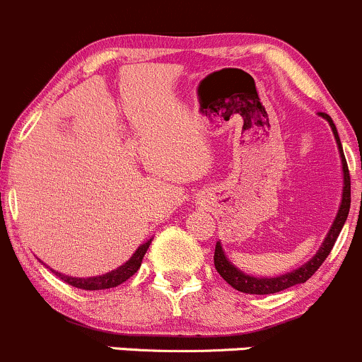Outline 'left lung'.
Returning <instances> with one entry per match:
<instances>
[{
    "label": "left lung",
    "mask_w": 362,
    "mask_h": 362,
    "mask_svg": "<svg viewBox=\"0 0 362 362\" xmlns=\"http://www.w3.org/2000/svg\"><path fill=\"white\" fill-rule=\"evenodd\" d=\"M320 115H322L324 119L329 122L331 129H333L334 138H337V144L339 148V154H341V164H343V184H345L343 185V199H341V204H339L337 218H334V222H333V228H331L329 233H327L326 240H324L322 247H320L319 252H317V254L313 255V257L310 259L306 264H303L301 268L294 269V272L286 273V275L275 276V279H257V276H249V275H245V273H242L240 269H236L235 266L228 261V259H226L221 243H217V245H215V254H214L215 269H217L218 275H221L222 279L229 284V286L235 287V289L240 291V293L275 294V293H280V291H284V289H289V287L296 286V284H305L306 280H308L310 276H312L313 273L320 268V264L326 261L327 255L331 254V250H333L334 242H337L339 231H341L343 224H345L346 215H349V210H350L349 166H346V159H345V156H343V148H341V144H339L337 126H334L333 120H331V117L327 115V113H320Z\"/></svg>",
    "instance_id": "obj_1"
}]
</instances>
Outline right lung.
Returning <instances> with one entry per match:
<instances>
[{
    "mask_svg": "<svg viewBox=\"0 0 362 362\" xmlns=\"http://www.w3.org/2000/svg\"><path fill=\"white\" fill-rule=\"evenodd\" d=\"M151 242L144 243L136 252L133 254V257L122 264L120 268H117L115 272L107 273V275L101 276H94V279H73V276H66L61 275V273H56L57 276H61V280L69 284V286L76 287V289H86V291H100V289H110V287H117L120 286L122 282H126L127 279L134 275V273L140 269L141 261H144V255L147 252Z\"/></svg>",
    "mask_w": 362,
    "mask_h": 362,
    "instance_id": "add662e5",
    "label": "right lung"
}]
</instances>
